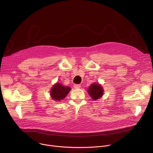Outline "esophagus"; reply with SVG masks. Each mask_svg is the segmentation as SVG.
I'll return each instance as SVG.
<instances>
[{
	"instance_id": "obj_1",
	"label": "esophagus",
	"mask_w": 153,
	"mask_h": 153,
	"mask_svg": "<svg viewBox=\"0 0 153 153\" xmlns=\"http://www.w3.org/2000/svg\"><path fill=\"white\" fill-rule=\"evenodd\" d=\"M80 86H81V85H80V84H74V88H76V89L80 88Z\"/></svg>"
}]
</instances>
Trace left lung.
Segmentation results:
<instances>
[{"instance_id": "1", "label": "left lung", "mask_w": 153, "mask_h": 153, "mask_svg": "<svg viewBox=\"0 0 153 153\" xmlns=\"http://www.w3.org/2000/svg\"><path fill=\"white\" fill-rule=\"evenodd\" d=\"M88 93L91 98L96 100L102 97L103 94V90L100 84L94 83L89 86Z\"/></svg>"}]
</instances>
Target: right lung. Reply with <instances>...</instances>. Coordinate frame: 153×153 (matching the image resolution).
<instances>
[{
    "instance_id": "right-lung-1",
    "label": "right lung",
    "mask_w": 153,
    "mask_h": 153,
    "mask_svg": "<svg viewBox=\"0 0 153 153\" xmlns=\"http://www.w3.org/2000/svg\"><path fill=\"white\" fill-rule=\"evenodd\" d=\"M71 90L69 86H64L59 83H56L53 85L50 91V96L53 99L60 101L63 99Z\"/></svg>"
}]
</instances>
